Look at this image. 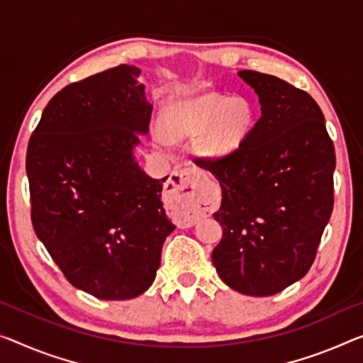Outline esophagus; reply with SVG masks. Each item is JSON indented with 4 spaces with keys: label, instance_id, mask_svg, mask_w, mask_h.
<instances>
[{
    "label": "esophagus",
    "instance_id": "obj_1",
    "mask_svg": "<svg viewBox=\"0 0 363 363\" xmlns=\"http://www.w3.org/2000/svg\"><path fill=\"white\" fill-rule=\"evenodd\" d=\"M165 191L174 201H183L186 204L189 219L209 213L214 206V191L209 178L196 167H185L172 172Z\"/></svg>",
    "mask_w": 363,
    "mask_h": 363
}]
</instances>
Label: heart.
<instances>
[{
    "label": "heart",
    "instance_id": "1",
    "mask_svg": "<svg viewBox=\"0 0 363 363\" xmlns=\"http://www.w3.org/2000/svg\"><path fill=\"white\" fill-rule=\"evenodd\" d=\"M256 123V110L247 97L220 94L177 104L165 115L164 128L172 141H189L206 133L198 150L208 159L235 152L247 141Z\"/></svg>",
    "mask_w": 363,
    "mask_h": 363
}]
</instances>
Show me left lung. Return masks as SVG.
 I'll return each instance as SVG.
<instances>
[{
	"label": "left lung",
	"mask_w": 363,
	"mask_h": 363,
	"mask_svg": "<svg viewBox=\"0 0 363 363\" xmlns=\"http://www.w3.org/2000/svg\"><path fill=\"white\" fill-rule=\"evenodd\" d=\"M238 76L258 94L261 116L235 152L199 159L222 189L213 263L233 291L267 297L313 264L333 213L336 154L310 94L258 71Z\"/></svg>",
	"instance_id": "8db88e82"
}]
</instances>
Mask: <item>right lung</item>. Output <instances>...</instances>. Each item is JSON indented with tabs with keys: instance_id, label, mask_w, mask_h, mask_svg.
Segmentation results:
<instances>
[{
	"instance_id": "add662e5",
	"label": "right lung",
	"mask_w": 363,
	"mask_h": 363,
	"mask_svg": "<svg viewBox=\"0 0 363 363\" xmlns=\"http://www.w3.org/2000/svg\"><path fill=\"white\" fill-rule=\"evenodd\" d=\"M139 74L120 65L61 89L27 146L33 230L72 286L100 300L146 292L175 228L160 201L167 177L133 155L152 113Z\"/></svg>"
}]
</instances>
